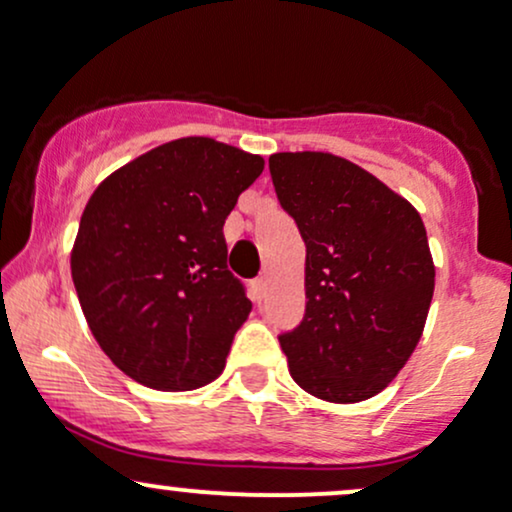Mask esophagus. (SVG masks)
I'll return each mask as SVG.
<instances>
[{"label": "esophagus", "mask_w": 512, "mask_h": 512, "mask_svg": "<svg viewBox=\"0 0 512 512\" xmlns=\"http://www.w3.org/2000/svg\"><path fill=\"white\" fill-rule=\"evenodd\" d=\"M266 285H268L266 277H258V280H254V299L256 301L263 299V294H266Z\"/></svg>", "instance_id": "34e87169"}]
</instances>
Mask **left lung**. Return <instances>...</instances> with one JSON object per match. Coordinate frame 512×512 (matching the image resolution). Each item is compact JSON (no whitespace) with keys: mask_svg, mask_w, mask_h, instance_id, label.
Listing matches in <instances>:
<instances>
[{"mask_svg":"<svg viewBox=\"0 0 512 512\" xmlns=\"http://www.w3.org/2000/svg\"><path fill=\"white\" fill-rule=\"evenodd\" d=\"M306 244V313L280 334L294 382L330 403L380 394L425 330L434 261L415 206L327 151L268 159Z\"/></svg>","mask_w":512,"mask_h":512,"instance_id":"8db88e82","label":"left lung"}]
</instances>
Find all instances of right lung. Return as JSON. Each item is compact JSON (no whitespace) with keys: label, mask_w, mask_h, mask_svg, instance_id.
I'll return each instance as SVG.
<instances>
[{"label":"right lung","mask_w":512,"mask_h":512,"mask_svg":"<svg viewBox=\"0 0 512 512\" xmlns=\"http://www.w3.org/2000/svg\"><path fill=\"white\" fill-rule=\"evenodd\" d=\"M263 166L211 137H182L94 189L71 251L73 285L97 344L135 382L189 391L223 372L251 313L227 270L223 225Z\"/></svg>","instance_id":"add662e5"}]
</instances>
